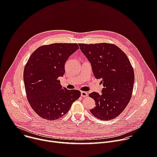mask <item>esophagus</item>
I'll return each mask as SVG.
<instances>
[{
  "label": "esophagus",
  "instance_id": "1",
  "mask_svg": "<svg viewBox=\"0 0 157 157\" xmlns=\"http://www.w3.org/2000/svg\"><path fill=\"white\" fill-rule=\"evenodd\" d=\"M81 96H82V98H86V97H87V96H88V94H87V93L84 92V91H81Z\"/></svg>",
  "mask_w": 157,
  "mask_h": 157
}]
</instances>
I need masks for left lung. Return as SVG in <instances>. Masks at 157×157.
<instances>
[{"label": "left lung", "instance_id": "left-lung-1", "mask_svg": "<svg viewBox=\"0 0 157 157\" xmlns=\"http://www.w3.org/2000/svg\"><path fill=\"white\" fill-rule=\"evenodd\" d=\"M90 61L94 76L101 79L102 94L92 93L96 106L91 113L98 119L110 121L119 116L130 101L135 75L126 54L114 44L79 43Z\"/></svg>", "mask_w": 157, "mask_h": 157}]
</instances>
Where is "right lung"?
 Returning a JSON list of instances; mask_svg holds the SVG:
<instances>
[{
	"instance_id": "right-lung-1",
	"label": "right lung",
	"mask_w": 157,
	"mask_h": 157,
	"mask_svg": "<svg viewBox=\"0 0 157 157\" xmlns=\"http://www.w3.org/2000/svg\"><path fill=\"white\" fill-rule=\"evenodd\" d=\"M79 47L77 43H56L43 45L30 56L24 71L27 100L35 113L48 121L58 119L81 96L78 90L62 87L59 76L66 60Z\"/></svg>"
}]
</instances>
